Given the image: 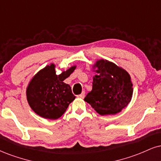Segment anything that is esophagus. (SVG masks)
<instances>
[{
    "instance_id": "esophagus-1",
    "label": "esophagus",
    "mask_w": 161,
    "mask_h": 161,
    "mask_svg": "<svg viewBox=\"0 0 161 161\" xmlns=\"http://www.w3.org/2000/svg\"><path fill=\"white\" fill-rule=\"evenodd\" d=\"M79 97H81V98H84L85 97V92H84V91H83V92L81 93L80 94H79Z\"/></svg>"
}]
</instances>
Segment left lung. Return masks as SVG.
I'll return each instance as SVG.
<instances>
[{
	"label": "left lung",
	"instance_id": "8db88e82",
	"mask_svg": "<svg viewBox=\"0 0 161 161\" xmlns=\"http://www.w3.org/2000/svg\"><path fill=\"white\" fill-rule=\"evenodd\" d=\"M93 77L92 90L84 100L100 115H114L126 107L133 95V84L127 71L114 63L100 60Z\"/></svg>",
	"mask_w": 161,
	"mask_h": 161
}]
</instances>
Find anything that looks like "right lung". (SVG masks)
I'll return each instance as SVG.
<instances>
[{
	"mask_svg": "<svg viewBox=\"0 0 161 161\" xmlns=\"http://www.w3.org/2000/svg\"><path fill=\"white\" fill-rule=\"evenodd\" d=\"M75 68V66L57 75L52 64L33 77L27 88V100L35 113L49 119H57L64 113L75 97L64 80Z\"/></svg>",
	"mask_w": 161,
	"mask_h": 161,
	"instance_id": "1",
	"label": "right lung"
}]
</instances>
